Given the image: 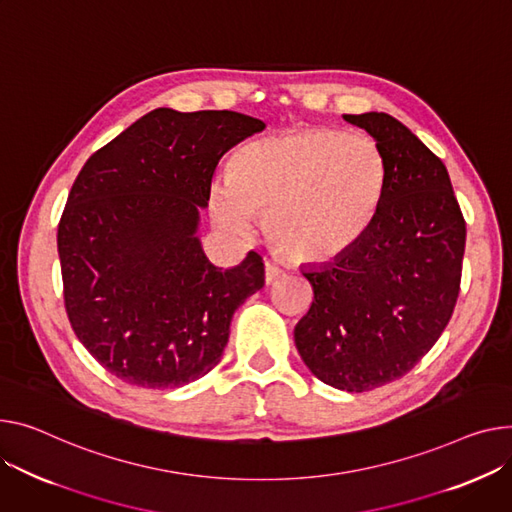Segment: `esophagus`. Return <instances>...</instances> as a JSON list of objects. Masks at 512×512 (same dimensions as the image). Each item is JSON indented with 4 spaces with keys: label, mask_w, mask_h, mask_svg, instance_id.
Instances as JSON below:
<instances>
[{
    "label": "esophagus",
    "mask_w": 512,
    "mask_h": 512,
    "mask_svg": "<svg viewBox=\"0 0 512 512\" xmlns=\"http://www.w3.org/2000/svg\"><path fill=\"white\" fill-rule=\"evenodd\" d=\"M282 276H284V267H280V265L274 263V261H265V282H267V284L276 282V280L282 278Z\"/></svg>",
    "instance_id": "1"
}]
</instances>
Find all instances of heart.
I'll list each match as a JSON object with an SVG mask.
<instances>
[{
    "label": "heart",
    "instance_id": "obj_1",
    "mask_svg": "<svg viewBox=\"0 0 512 512\" xmlns=\"http://www.w3.org/2000/svg\"><path fill=\"white\" fill-rule=\"evenodd\" d=\"M385 191L387 162L377 142L309 127L238 148L210 199L226 230L249 234L259 216L276 251L300 263H325L362 241Z\"/></svg>",
    "mask_w": 512,
    "mask_h": 512
}]
</instances>
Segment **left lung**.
I'll return each mask as SVG.
<instances>
[{
  "label": "left lung",
  "mask_w": 512,
  "mask_h": 512,
  "mask_svg": "<svg viewBox=\"0 0 512 512\" xmlns=\"http://www.w3.org/2000/svg\"><path fill=\"white\" fill-rule=\"evenodd\" d=\"M387 162V191L362 241L331 263L302 267L315 300L294 327L300 358L348 393L410 372L445 331L461 284L465 220L447 173L387 113L344 115Z\"/></svg>",
  "instance_id": "obj_1"
}]
</instances>
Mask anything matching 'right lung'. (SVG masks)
<instances>
[{
	"label": "right lung",
	"instance_id": "add662e5",
	"mask_svg": "<svg viewBox=\"0 0 512 512\" xmlns=\"http://www.w3.org/2000/svg\"><path fill=\"white\" fill-rule=\"evenodd\" d=\"M263 127L234 111L156 109L80 170L57 230L65 311L117 379L175 389L208 374L234 311L263 288L259 253L222 269L197 236L220 158Z\"/></svg>",
	"mask_w": 512,
	"mask_h": 512
}]
</instances>
